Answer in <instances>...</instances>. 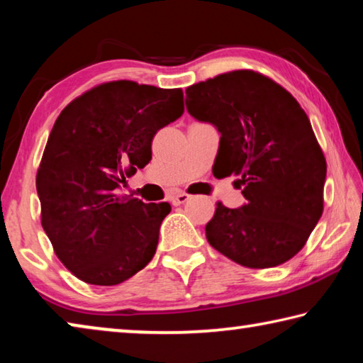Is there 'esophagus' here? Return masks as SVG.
Returning <instances> with one entry per match:
<instances>
[{"label": "esophagus", "mask_w": 363, "mask_h": 363, "mask_svg": "<svg viewBox=\"0 0 363 363\" xmlns=\"http://www.w3.org/2000/svg\"><path fill=\"white\" fill-rule=\"evenodd\" d=\"M189 199H190V195L184 194V192H179V194H176V195L171 196V203H173L174 206H179V205L186 203Z\"/></svg>", "instance_id": "34e87169"}]
</instances>
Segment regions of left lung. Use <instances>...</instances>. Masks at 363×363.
<instances>
[{
    "label": "left lung",
    "mask_w": 363,
    "mask_h": 363,
    "mask_svg": "<svg viewBox=\"0 0 363 363\" xmlns=\"http://www.w3.org/2000/svg\"><path fill=\"white\" fill-rule=\"evenodd\" d=\"M187 112L216 128L220 177L235 176L247 203H218L206 224L213 248L251 269L284 264L304 247L323 211L327 162L298 101L251 70L186 91Z\"/></svg>",
    "instance_id": "left-lung-1"
}]
</instances>
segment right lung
<instances>
[{
    "mask_svg": "<svg viewBox=\"0 0 363 363\" xmlns=\"http://www.w3.org/2000/svg\"><path fill=\"white\" fill-rule=\"evenodd\" d=\"M184 112L182 91L134 82L97 86L54 123L36 174L41 225L64 266L91 285L133 277L155 255L168 203L118 195L152 158L160 128Z\"/></svg>",
    "mask_w": 363,
    "mask_h": 363,
    "instance_id": "1",
    "label": "right lung"
}]
</instances>
